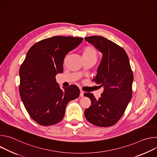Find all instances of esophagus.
<instances>
[{
    "label": "esophagus",
    "mask_w": 157,
    "mask_h": 157,
    "mask_svg": "<svg viewBox=\"0 0 157 157\" xmlns=\"http://www.w3.org/2000/svg\"><path fill=\"white\" fill-rule=\"evenodd\" d=\"M80 97H83L84 96V91L82 90H80V94H79Z\"/></svg>",
    "instance_id": "obj_1"
}]
</instances>
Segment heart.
Returning <instances> with one entry per match:
<instances>
[{
	"instance_id": "heart-1",
	"label": "heart",
	"mask_w": 157,
	"mask_h": 157,
	"mask_svg": "<svg viewBox=\"0 0 157 157\" xmlns=\"http://www.w3.org/2000/svg\"><path fill=\"white\" fill-rule=\"evenodd\" d=\"M82 57L84 58H97V52L93 46H86L83 50Z\"/></svg>"
}]
</instances>
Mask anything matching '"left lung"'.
Masks as SVG:
<instances>
[{
	"label": "left lung",
	"mask_w": 157,
	"mask_h": 157,
	"mask_svg": "<svg viewBox=\"0 0 157 157\" xmlns=\"http://www.w3.org/2000/svg\"><path fill=\"white\" fill-rule=\"evenodd\" d=\"M84 39L102 53L97 75L93 81L104 89L98 99L92 93L84 94L91 101L84 116L96 126L110 127L121 118L132 98L133 75L128 57L121 47L103 36H91Z\"/></svg>",
	"instance_id": "1"
}]
</instances>
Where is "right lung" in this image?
Instances as JSON below:
<instances>
[{
  "label": "right lung",
  "mask_w": 157,
  "mask_h": 157,
  "mask_svg": "<svg viewBox=\"0 0 157 157\" xmlns=\"http://www.w3.org/2000/svg\"><path fill=\"white\" fill-rule=\"evenodd\" d=\"M83 38L55 36L42 40L29 49L19 70L21 99L32 119L43 126L59 122L68 103L79 97L76 85L61 89L55 78L63 71V61L69 52Z\"/></svg>",
  "instance_id": "1"
}]
</instances>
